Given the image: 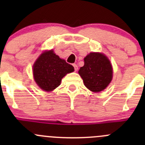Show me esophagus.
I'll return each instance as SVG.
<instances>
[{
	"mask_svg": "<svg viewBox=\"0 0 145 145\" xmlns=\"http://www.w3.org/2000/svg\"><path fill=\"white\" fill-rule=\"evenodd\" d=\"M73 66H74V70L76 71L77 70H78V66H77V64H73Z\"/></svg>",
	"mask_w": 145,
	"mask_h": 145,
	"instance_id": "1",
	"label": "esophagus"
}]
</instances>
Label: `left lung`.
Returning a JSON list of instances; mask_svg holds the SVG:
<instances>
[{
  "label": "left lung",
  "instance_id": "8db88e82",
  "mask_svg": "<svg viewBox=\"0 0 145 145\" xmlns=\"http://www.w3.org/2000/svg\"><path fill=\"white\" fill-rule=\"evenodd\" d=\"M78 74L88 90L99 93L112 81L113 69L106 55L100 52H90L84 58V66L80 68Z\"/></svg>",
  "mask_w": 145,
  "mask_h": 145
}]
</instances>
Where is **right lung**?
Instances as JSON below:
<instances>
[{
    "instance_id": "add662e5",
    "label": "right lung",
    "mask_w": 145,
    "mask_h": 145,
    "mask_svg": "<svg viewBox=\"0 0 145 145\" xmlns=\"http://www.w3.org/2000/svg\"><path fill=\"white\" fill-rule=\"evenodd\" d=\"M74 71V67L59 58L52 50L44 51L33 66V78L36 84L47 92L55 90L60 85L62 78Z\"/></svg>"
}]
</instances>
